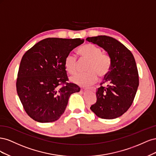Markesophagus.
I'll use <instances>...</instances> for the list:
<instances>
[{"label":"esophagus","instance_id":"esophagus-1","mask_svg":"<svg viewBox=\"0 0 156 156\" xmlns=\"http://www.w3.org/2000/svg\"><path fill=\"white\" fill-rule=\"evenodd\" d=\"M84 90H92V92H96V88L95 87H88V88H84Z\"/></svg>","mask_w":156,"mask_h":156}]
</instances>
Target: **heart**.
<instances>
[{
	"mask_svg": "<svg viewBox=\"0 0 156 156\" xmlns=\"http://www.w3.org/2000/svg\"><path fill=\"white\" fill-rule=\"evenodd\" d=\"M83 58L89 60L85 73H79L71 78V81L79 86L85 87L96 83L98 75L100 78L105 77L109 73L111 66L110 56L103 53L101 49L96 45L88 44L79 49ZM66 70L73 75L77 72V58L73 53L68 54L64 60Z\"/></svg>",
	"mask_w": 156,
	"mask_h": 156,
	"instance_id": "1",
	"label": "heart"
}]
</instances>
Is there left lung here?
Wrapping results in <instances>:
<instances>
[{"label": "left lung", "instance_id": "obj_1", "mask_svg": "<svg viewBox=\"0 0 156 156\" xmlns=\"http://www.w3.org/2000/svg\"><path fill=\"white\" fill-rule=\"evenodd\" d=\"M86 40L105 49L111 60L109 73L97 89V101L90 109L101 119H116L129 109L139 87L134 56L126 46L112 37L98 36Z\"/></svg>", "mask_w": 156, "mask_h": 156}]
</instances>
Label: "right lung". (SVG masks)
I'll use <instances>...</instances> for the list:
<instances>
[{
  "label": "right lung",
  "mask_w": 156,
  "mask_h": 156,
  "mask_svg": "<svg viewBox=\"0 0 156 156\" xmlns=\"http://www.w3.org/2000/svg\"><path fill=\"white\" fill-rule=\"evenodd\" d=\"M83 42L80 38L48 37L23 56L17 92L25 112L33 120L41 123L57 120L66 108L71 94L80 91L77 84L67 82L64 60Z\"/></svg>",
  "instance_id": "1"
}]
</instances>
